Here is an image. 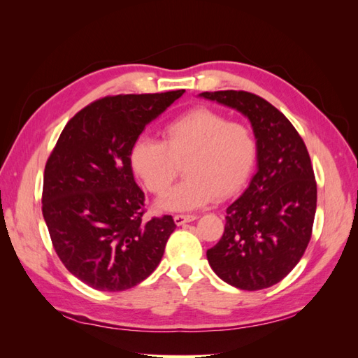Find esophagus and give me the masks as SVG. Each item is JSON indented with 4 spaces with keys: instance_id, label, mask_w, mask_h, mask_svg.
<instances>
[{
    "instance_id": "obj_1",
    "label": "esophagus",
    "mask_w": 358,
    "mask_h": 358,
    "mask_svg": "<svg viewBox=\"0 0 358 358\" xmlns=\"http://www.w3.org/2000/svg\"><path fill=\"white\" fill-rule=\"evenodd\" d=\"M199 218L197 215H175V224L176 225H183L187 222H191V221H196Z\"/></svg>"
}]
</instances>
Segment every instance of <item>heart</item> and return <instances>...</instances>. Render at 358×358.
<instances>
[{
	"label": "heart",
	"mask_w": 358,
	"mask_h": 358,
	"mask_svg": "<svg viewBox=\"0 0 358 358\" xmlns=\"http://www.w3.org/2000/svg\"><path fill=\"white\" fill-rule=\"evenodd\" d=\"M162 140L142 136L129 152L136 176L148 191L164 196L182 165L185 178L161 200L164 210H194L231 197L251 175L257 143L249 127L206 107L167 122Z\"/></svg>",
	"instance_id": "obj_1"
}]
</instances>
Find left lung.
Masks as SVG:
<instances>
[{"mask_svg":"<svg viewBox=\"0 0 358 358\" xmlns=\"http://www.w3.org/2000/svg\"><path fill=\"white\" fill-rule=\"evenodd\" d=\"M241 112L257 140V171L227 208L221 241L208 262L224 282L255 291L282 280L305 254L317 210V182L297 129L262 96L245 91L201 92Z\"/></svg>","mask_w":358,"mask_h":358,"instance_id":"8db88e82","label":"left lung"}]
</instances>
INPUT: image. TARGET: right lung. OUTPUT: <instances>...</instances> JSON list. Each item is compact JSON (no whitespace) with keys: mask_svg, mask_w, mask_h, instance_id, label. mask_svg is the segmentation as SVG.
Instances as JSON below:
<instances>
[{"mask_svg":"<svg viewBox=\"0 0 358 358\" xmlns=\"http://www.w3.org/2000/svg\"><path fill=\"white\" fill-rule=\"evenodd\" d=\"M183 90L104 96L76 113L46 162L43 218L69 272L100 291H124L159 264L176 224L142 221L145 194L129 152Z\"/></svg>","mask_w":358,"mask_h":358,"instance_id":"add662e5","label":"right lung"}]
</instances>
